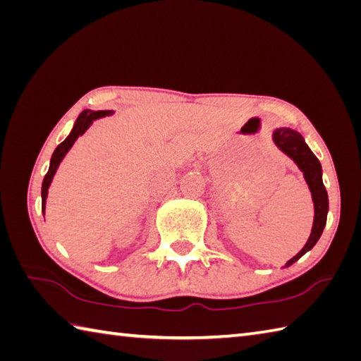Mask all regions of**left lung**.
<instances>
[{
    "mask_svg": "<svg viewBox=\"0 0 361 361\" xmlns=\"http://www.w3.org/2000/svg\"><path fill=\"white\" fill-rule=\"evenodd\" d=\"M273 141L276 144V147L286 153L290 159H293V163L299 167V171L304 173L305 183H307V186L312 192L313 208H315L312 234L309 237L307 243L304 245V248L286 264V267H290L293 265L296 260L301 259L305 252L315 247L317 242L319 240V237L323 234V229L327 221L329 197L323 183V169H321V163L318 161V158L313 155V152L309 149V145L305 144L302 135L298 133L293 128L281 127V128H276L273 132Z\"/></svg>",
    "mask_w": 361,
    "mask_h": 361,
    "instance_id": "left-lung-1",
    "label": "left lung"
}]
</instances>
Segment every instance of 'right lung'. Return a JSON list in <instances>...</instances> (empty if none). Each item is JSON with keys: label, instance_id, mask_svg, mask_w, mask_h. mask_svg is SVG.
Wrapping results in <instances>:
<instances>
[{"label": "right lung", "instance_id": "obj_1", "mask_svg": "<svg viewBox=\"0 0 361 361\" xmlns=\"http://www.w3.org/2000/svg\"><path fill=\"white\" fill-rule=\"evenodd\" d=\"M113 111L110 110H102V111H93V110H83L80 114L78 121H75V124L71 130V133L68 135L66 140L57 145V149L54 150L52 157H51V164H49V171L48 173L44 175V180H43V185H42V211L44 214V208H46V198H48V189L51 186L52 183V178L54 175H56L57 169L60 166V163H62V159L65 158V155L68 152H70V149L73 147V144L78 141V137L82 136L83 133L87 132V130L90 128V126L93 124V122L99 118H105L109 116V114H111Z\"/></svg>", "mask_w": 361, "mask_h": 361}]
</instances>
